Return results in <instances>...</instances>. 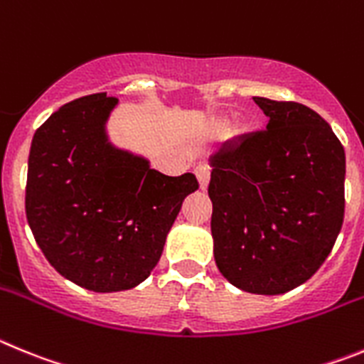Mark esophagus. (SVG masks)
<instances>
[{"label": "esophagus", "mask_w": 364, "mask_h": 364, "mask_svg": "<svg viewBox=\"0 0 364 364\" xmlns=\"http://www.w3.org/2000/svg\"><path fill=\"white\" fill-rule=\"evenodd\" d=\"M196 176H198L201 188L206 190V186H208V181H210V166L199 165L198 168H196Z\"/></svg>", "instance_id": "34e87169"}]
</instances>
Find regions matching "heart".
<instances>
[{
    "mask_svg": "<svg viewBox=\"0 0 364 364\" xmlns=\"http://www.w3.org/2000/svg\"><path fill=\"white\" fill-rule=\"evenodd\" d=\"M218 132H227V123H218Z\"/></svg>",
    "mask_w": 364,
    "mask_h": 364,
    "instance_id": "heart-1",
    "label": "heart"
}]
</instances>
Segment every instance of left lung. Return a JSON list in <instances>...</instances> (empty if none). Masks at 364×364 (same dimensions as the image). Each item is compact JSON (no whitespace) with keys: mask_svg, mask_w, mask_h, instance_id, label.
I'll list each match as a JSON object with an SVG mask.
<instances>
[{"mask_svg":"<svg viewBox=\"0 0 364 364\" xmlns=\"http://www.w3.org/2000/svg\"><path fill=\"white\" fill-rule=\"evenodd\" d=\"M267 130L210 158L212 237L234 287L277 296L299 287L332 252L345 218V150L312 109L254 97Z\"/></svg>","mask_w":364,"mask_h":364,"instance_id":"left-lung-1","label":"left lung"}]
</instances>
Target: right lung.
<instances>
[{
  "label": "right lung",
  "mask_w": 364,
  "mask_h": 364,
  "mask_svg": "<svg viewBox=\"0 0 364 364\" xmlns=\"http://www.w3.org/2000/svg\"><path fill=\"white\" fill-rule=\"evenodd\" d=\"M117 103L107 92L63 105L34 134L25 212L48 263L94 292H119L145 281L194 174H161L114 149L105 121Z\"/></svg>",
  "instance_id": "right-lung-1"
}]
</instances>
